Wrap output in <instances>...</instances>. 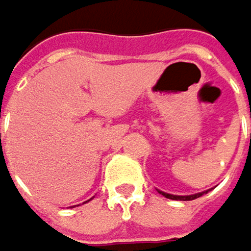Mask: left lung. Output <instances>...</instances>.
Listing matches in <instances>:
<instances>
[{"label":"left lung","instance_id":"obj_1","mask_svg":"<svg viewBox=\"0 0 251 251\" xmlns=\"http://www.w3.org/2000/svg\"><path fill=\"white\" fill-rule=\"evenodd\" d=\"M210 190V189H209ZM209 190H204V192H200V194H194V195H172V194H166V192H161V190H158V194H161L163 197H166L169 200H180V201H190V200H195V198H200L201 195L207 194Z\"/></svg>","mask_w":251,"mask_h":251}]
</instances>
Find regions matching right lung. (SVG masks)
I'll use <instances>...</instances> for the list:
<instances>
[{"label": "right lung", "instance_id": "add662e5", "mask_svg": "<svg viewBox=\"0 0 251 251\" xmlns=\"http://www.w3.org/2000/svg\"><path fill=\"white\" fill-rule=\"evenodd\" d=\"M88 201H90V200H88ZM88 201H85V202H88Z\"/></svg>", "mask_w": 251, "mask_h": 251}]
</instances>
